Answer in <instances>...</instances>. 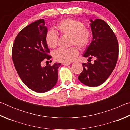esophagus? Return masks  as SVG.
I'll list each match as a JSON object with an SVG mask.
<instances>
[{
	"mask_svg": "<svg viewBox=\"0 0 130 130\" xmlns=\"http://www.w3.org/2000/svg\"><path fill=\"white\" fill-rule=\"evenodd\" d=\"M62 64L64 65V66H68V65H70L71 64V63L70 62H68V63H63Z\"/></svg>",
	"mask_w": 130,
	"mask_h": 130,
	"instance_id": "obj_1",
	"label": "esophagus"
}]
</instances>
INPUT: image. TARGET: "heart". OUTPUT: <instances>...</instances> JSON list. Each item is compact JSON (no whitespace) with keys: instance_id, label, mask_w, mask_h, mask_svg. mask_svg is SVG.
<instances>
[{"instance_id":"1","label":"heart","mask_w":130,"mask_h":130,"mask_svg":"<svg viewBox=\"0 0 130 130\" xmlns=\"http://www.w3.org/2000/svg\"><path fill=\"white\" fill-rule=\"evenodd\" d=\"M61 35L70 36V45H75L81 49H85L91 42L92 33L89 29L85 27L83 22L72 18L63 19L56 26ZM59 39L58 34L54 30H49L45 36L47 46L51 49L56 48ZM78 55V50L76 47L69 49H59L53 53V57L57 62L68 63L73 61Z\"/></svg>"}]
</instances>
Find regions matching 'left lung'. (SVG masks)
I'll return each mask as SVG.
<instances>
[{
  "label": "left lung",
  "mask_w": 130,
  "mask_h": 130,
  "mask_svg": "<svg viewBox=\"0 0 130 130\" xmlns=\"http://www.w3.org/2000/svg\"><path fill=\"white\" fill-rule=\"evenodd\" d=\"M89 21L93 38L83 57L96 60L93 63H82L83 70L78 78L85 85L95 87L104 83L113 72L119 46L115 34L105 21L100 19Z\"/></svg>",
  "instance_id": "8db88e82"
}]
</instances>
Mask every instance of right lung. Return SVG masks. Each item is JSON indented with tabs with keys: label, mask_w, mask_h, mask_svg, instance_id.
Here are the masks:
<instances>
[{
	"label": "right lung",
	"mask_w": 130,
	"mask_h": 130,
	"mask_svg": "<svg viewBox=\"0 0 130 130\" xmlns=\"http://www.w3.org/2000/svg\"><path fill=\"white\" fill-rule=\"evenodd\" d=\"M43 19L34 22L17 35L12 50V60L23 83L38 93L52 89L58 80V69L61 63L42 67L41 62L49 60V49L46 43L47 28Z\"/></svg>",
	"instance_id": "right-lung-1"
}]
</instances>
